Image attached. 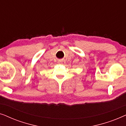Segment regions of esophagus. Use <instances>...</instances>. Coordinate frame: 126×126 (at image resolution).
I'll list each match as a JSON object with an SVG mask.
<instances>
[{"instance_id":"34e87169","label":"esophagus","mask_w":126,"mask_h":126,"mask_svg":"<svg viewBox=\"0 0 126 126\" xmlns=\"http://www.w3.org/2000/svg\"><path fill=\"white\" fill-rule=\"evenodd\" d=\"M58 63H60V64H63V63H65V61L63 60H61L58 61Z\"/></svg>"}]
</instances>
